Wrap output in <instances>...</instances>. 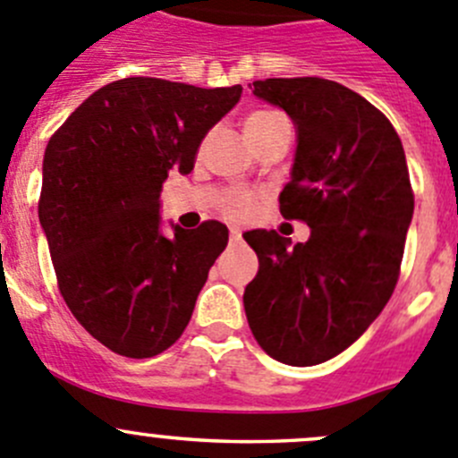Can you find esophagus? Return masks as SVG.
Listing matches in <instances>:
<instances>
[{"mask_svg":"<svg viewBox=\"0 0 458 458\" xmlns=\"http://www.w3.org/2000/svg\"><path fill=\"white\" fill-rule=\"evenodd\" d=\"M239 237H242V230L230 228V239H239Z\"/></svg>","mask_w":458,"mask_h":458,"instance_id":"obj_1","label":"esophagus"}]
</instances>
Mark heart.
Returning a JSON list of instances; mask_svg holds the SVG:
<instances>
[{
	"label": "heart",
	"instance_id": "b5f03b06",
	"mask_svg": "<svg viewBox=\"0 0 458 458\" xmlns=\"http://www.w3.org/2000/svg\"><path fill=\"white\" fill-rule=\"evenodd\" d=\"M282 114L277 113H268V110H258V113L250 114L246 119V131L255 126H262V123L273 122V119H280ZM258 208V199H255L250 191L243 190H228L221 199V209H224L228 216H234V219H243V216H249L253 209Z\"/></svg>",
	"mask_w": 458,
	"mask_h": 458
}]
</instances>
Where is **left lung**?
<instances>
[{"mask_svg":"<svg viewBox=\"0 0 458 458\" xmlns=\"http://www.w3.org/2000/svg\"><path fill=\"white\" fill-rule=\"evenodd\" d=\"M298 128L280 212L311 228L289 246L276 230L243 239L259 271L243 310L259 348L289 366L336 357L379 316L400 277L413 190L395 128L361 94L316 76L255 81Z\"/></svg>","mask_w":458,"mask_h":458,"instance_id":"1","label":"left lung"}]
</instances>
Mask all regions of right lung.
<instances>
[{"instance_id":"add662e5","label":"right lung","mask_w":458,"mask_h":458,"mask_svg":"<svg viewBox=\"0 0 458 458\" xmlns=\"http://www.w3.org/2000/svg\"><path fill=\"white\" fill-rule=\"evenodd\" d=\"M242 97V85L205 89L151 76L104 85L51 135L38 216L61 296L113 352L147 359L185 332L228 228L160 233L169 171L194 169L205 132Z\"/></svg>"}]
</instances>
